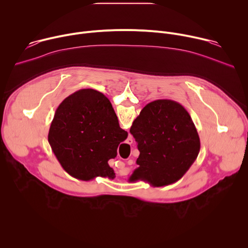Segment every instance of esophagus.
Wrapping results in <instances>:
<instances>
[{
	"label": "esophagus",
	"instance_id": "1",
	"mask_svg": "<svg viewBox=\"0 0 248 248\" xmlns=\"http://www.w3.org/2000/svg\"><path fill=\"white\" fill-rule=\"evenodd\" d=\"M127 143H128V144H131V143H132V138H131V137H128V138H127Z\"/></svg>",
	"mask_w": 248,
	"mask_h": 248
}]
</instances>
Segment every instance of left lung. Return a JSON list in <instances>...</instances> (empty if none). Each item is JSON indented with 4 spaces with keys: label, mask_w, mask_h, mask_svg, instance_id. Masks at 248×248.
<instances>
[{
    "label": "left lung",
    "mask_w": 248,
    "mask_h": 248,
    "mask_svg": "<svg viewBox=\"0 0 248 248\" xmlns=\"http://www.w3.org/2000/svg\"><path fill=\"white\" fill-rule=\"evenodd\" d=\"M81 89L75 93H85ZM130 133L140 152L130 183L147 181L160 187L178 182L198 156L200 139L188 112L180 103L160 99L147 104Z\"/></svg>",
    "instance_id": "left-lung-1"
}]
</instances>
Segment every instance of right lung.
<instances>
[{"label":"right lung","instance_id":"right-lung-1","mask_svg":"<svg viewBox=\"0 0 248 248\" xmlns=\"http://www.w3.org/2000/svg\"><path fill=\"white\" fill-rule=\"evenodd\" d=\"M126 137L109 99L90 89L69 95L61 103L48 140L65 171L90 181L96 176L115 178L108 161L117 156L119 144Z\"/></svg>","mask_w":248,"mask_h":248}]
</instances>
